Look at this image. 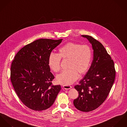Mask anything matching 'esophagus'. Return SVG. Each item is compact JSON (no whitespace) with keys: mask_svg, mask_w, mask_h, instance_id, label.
Listing matches in <instances>:
<instances>
[{"mask_svg":"<svg viewBox=\"0 0 127 127\" xmlns=\"http://www.w3.org/2000/svg\"><path fill=\"white\" fill-rule=\"evenodd\" d=\"M63 87L65 90H69L71 88V86L69 85H64L63 86Z\"/></svg>","mask_w":127,"mask_h":127,"instance_id":"34e87169","label":"esophagus"}]
</instances>
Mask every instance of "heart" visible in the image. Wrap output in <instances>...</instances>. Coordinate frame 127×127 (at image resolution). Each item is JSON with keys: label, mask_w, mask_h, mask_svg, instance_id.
Wrapping results in <instances>:
<instances>
[{"label": "heart", "mask_w": 127, "mask_h": 127, "mask_svg": "<svg viewBox=\"0 0 127 127\" xmlns=\"http://www.w3.org/2000/svg\"><path fill=\"white\" fill-rule=\"evenodd\" d=\"M92 58L91 48L87 45L69 42L59 50V54L51 53L48 58V64L51 70L57 72L60 69L61 58L68 59L67 70H63L56 76L57 83L70 85L74 83L80 75L88 70Z\"/></svg>", "instance_id": "b5f03b06"}]
</instances>
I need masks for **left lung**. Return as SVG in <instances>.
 <instances>
[{"label": "left lung", "mask_w": 127, "mask_h": 127, "mask_svg": "<svg viewBox=\"0 0 127 127\" xmlns=\"http://www.w3.org/2000/svg\"><path fill=\"white\" fill-rule=\"evenodd\" d=\"M92 45L94 57L86 74L74 86L78 97L73 100L78 110L89 112L99 107L107 98L115 77L113 61L103 45L93 37L82 35Z\"/></svg>", "instance_id": "1"}]
</instances>
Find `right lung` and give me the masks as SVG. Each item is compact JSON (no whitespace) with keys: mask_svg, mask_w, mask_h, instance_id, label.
Masks as SVG:
<instances>
[{"mask_svg":"<svg viewBox=\"0 0 127 127\" xmlns=\"http://www.w3.org/2000/svg\"><path fill=\"white\" fill-rule=\"evenodd\" d=\"M62 39H39L25 46L16 54L11 67V80L22 102L29 108L41 111L54 104L61 90L53 85L55 78L48 64L52 51Z\"/></svg>","mask_w":127,"mask_h":127,"instance_id":"right-lung-1","label":"right lung"}]
</instances>
